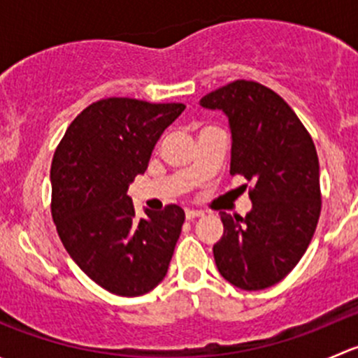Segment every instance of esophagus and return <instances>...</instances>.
<instances>
[{
	"label": "esophagus",
	"mask_w": 358,
	"mask_h": 358,
	"mask_svg": "<svg viewBox=\"0 0 358 358\" xmlns=\"http://www.w3.org/2000/svg\"><path fill=\"white\" fill-rule=\"evenodd\" d=\"M202 215H204V213L199 211V209H187V211H185L187 220H196V218H199V216H202Z\"/></svg>",
	"instance_id": "obj_1"
}]
</instances>
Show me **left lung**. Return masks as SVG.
<instances>
[{
	"instance_id": "obj_1",
	"label": "left lung",
	"mask_w": 358,
	"mask_h": 358,
	"mask_svg": "<svg viewBox=\"0 0 358 358\" xmlns=\"http://www.w3.org/2000/svg\"><path fill=\"white\" fill-rule=\"evenodd\" d=\"M222 110L232 133L230 175L252 182L246 216L220 213L213 246L223 279L246 291L280 282L305 255L320 216L319 157L294 110L275 92L237 79L201 99Z\"/></svg>"
}]
</instances>
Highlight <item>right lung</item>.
Returning <instances> with one entry per match:
<instances>
[{"label": "right lung", "mask_w": 358, "mask_h": 358, "mask_svg": "<svg viewBox=\"0 0 358 358\" xmlns=\"http://www.w3.org/2000/svg\"><path fill=\"white\" fill-rule=\"evenodd\" d=\"M183 103L103 99L67 128L50 169L52 216L64 248L100 287L142 296L168 273L185 213L169 204L136 218L129 183Z\"/></svg>", "instance_id": "right-lung-1"}]
</instances>
